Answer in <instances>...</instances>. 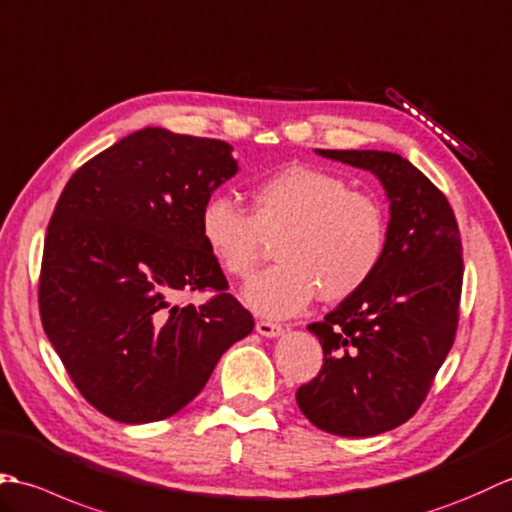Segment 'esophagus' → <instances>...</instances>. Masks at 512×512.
I'll return each mask as SVG.
<instances>
[{
	"instance_id": "obj_1",
	"label": "esophagus",
	"mask_w": 512,
	"mask_h": 512,
	"mask_svg": "<svg viewBox=\"0 0 512 512\" xmlns=\"http://www.w3.org/2000/svg\"><path fill=\"white\" fill-rule=\"evenodd\" d=\"M256 331L263 337H278V335L285 333V328H282L280 324H274V322L260 320V322H256Z\"/></svg>"
}]
</instances>
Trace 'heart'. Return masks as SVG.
Here are the masks:
<instances>
[{
	"label": "heart",
	"instance_id": "1",
	"mask_svg": "<svg viewBox=\"0 0 512 512\" xmlns=\"http://www.w3.org/2000/svg\"><path fill=\"white\" fill-rule=\"evenodd\" d=\"M199 234L227 276L247 280L276 241L280 263L243 291L249 309L271 320L302 313L320 293L339 302L368 285L388 245L381 201L344 177L289 166L252 190V212L217 192L201 206Z\"/></svg>",
	"mask_w": 512,
	"mask_h": 512
}]
</instances>
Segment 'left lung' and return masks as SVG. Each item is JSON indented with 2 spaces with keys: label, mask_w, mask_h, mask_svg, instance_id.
Segmentation results:
<instances>
[{
  "label": "left lung",
  "mask_w": 512,
  "mask_h": 512,
  "mask_svg": "<svg viewBox=\"0 0 512 512\" xmlns=\"http://www.w3.org/2000/svg\"><path fill=\"white\" fill-rule=\"evenodd\" d=\"M317 153L377 175L390 199V223L377 274L309 324L324 363L295 401L322 431L368 438L418 412L449 355L460 317L462 241L447 197L405 157Z\"/></svg>",
  "instance_id": "8db88e82"
}]
</instances>
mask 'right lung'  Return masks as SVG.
I'll return each mask as SVG.
<instances>
[{"mask_svg": "<svg viewBox=\"0 0 512 512\" xmlns=\"http://www.w3.org/2000/svg\"><path fill=\"white\" fill-rule=\"evenodd\" d=\"M238 170L232 146L149 127L85 162L45 234L39 313L74 385L118 423L177 414L223 352L252 333L199 234V212ZM212 290L199 307L181 292Z\"/></svg>", "mask_w": 512, "mask_h": 512, "instance_id": "right-lung-1", "label": "right lung"}]
</instances>
